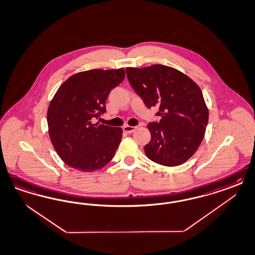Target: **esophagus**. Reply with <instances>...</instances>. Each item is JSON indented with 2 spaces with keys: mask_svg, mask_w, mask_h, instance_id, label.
Segmentation results:
<instances>
[{
  "mask_svg": "<svg viewBox=\"0 0 255 255\" xmlns=\"http://www.w3.org/2000/svg\"><path fill=\"white\" fill-rule=\"evenodd\" d=\"M137 128L136 127H131V126H125L123 128L124 131L128 134H130L132 132L134 131Z\"/></svg>",
  "mask_w": 255,
  "mask_h": 255,
  "instance_id": "34e87169",
  "label": "esophagus"
}]
</instances>
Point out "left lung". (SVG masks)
Here are the masks:
<instances>
[{"label": "left lung", "instance_id": "left-lung-1", "mask_svg": "<svg viewBox=\"0 0 255 255\" xmlns=\"http://www.w3.org/2000/svg\"><path fill=\"white\" fill-rule=\"evenodd\" d=\"M132 88L146 107H157L159 121L148 124L151 140L144 146L149 159L177 166L196 152L206 132L208 110L195 82L162 65L126 68Z\"/></svg>", "mask_w": 255, "mask_h": 255}]
</instances>
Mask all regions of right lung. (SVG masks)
<instances>
[{"instance_id":"obj_1","label":"right lung","mask_w":255,"mask_h":255,"mask_svg":"<svg viewBox=\"0 0 255 255\" xmlns=\"http://www.w3.org/2000/svg\"><path fill=\"white\" fill-rule=\"evenodd\" d=\"M125 70L92 69L68 78L49 104V138L66 164L95 172L108 164L122 139V129L94 123L106 113L110 92L123 82Z\"/></svg>"}]
</instances>
